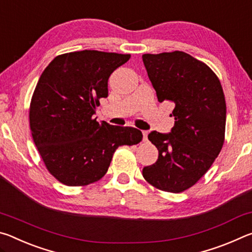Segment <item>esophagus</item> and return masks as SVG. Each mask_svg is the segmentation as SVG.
Instances as JSON below:
<instances>
[{
    "mask_svg": "<svg viewBox=\"0 0 252 252\" xmlns=\"http://www.w3.org/2000/svg\"><path fill=\"white\" fill-rule=\"evenodd\" d=\"M142 134H143V142H147L148 141V132L143 131Z\"/></svg>",
    "mask_w": 252,
    "mask_h": 252,
    "instance_id": "obj_1",
    "label": "esophagus"
}]
</instances>
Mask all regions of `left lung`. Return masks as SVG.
<instances>
[{"instance_id":"left-lung-1","label":"left lung","mask_w":252,"mask_h":252,"mask_svg":"<svg viewBox=\"0 0 252 252\" xmlns=\"http://www.w3.org/2000/svg\"><path fill=\"white\" fill-rule=\"evenodd\" d=\"M143 64L158 101L174 103V126L168 134L152 131L156 163L142 170L157 189L179 193L194 186L222 149L225 100L222 87L206 63L182 51L143 54Z\"/></svg>"}]
</instances>
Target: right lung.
Segmentation results:
<instances>
[{
    "instance_id": "1",
    "label": "right lung",
    "mask_w": 252,
    "mask_h": 252,
    "mask_svg": "<svg viewBox=\"0 0 252 252\" xmlns=\"http://www.w3.org/2000/svg\"><path fill=\"white\" fill-rule=\"evenodd\" d=\"M130 54L76 51L58 55L41 74L30 104L33 141L48 171L63 185L82 187L108 171L120 146H133L142 132L93 118L108 96V80Z\"/></svg>"
}]
</instances>
